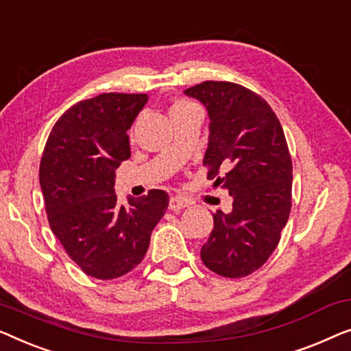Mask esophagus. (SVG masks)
<instances>
[{"label":"esophagus","mask_w":351,"mask_h":351,"mask_svg":"<svg viewBox=\"0 0 351 351\" xmlns=\"http://www.w3.org/2000/svg\"><path fill=\"white\" fill-rule=\"evenodd\" d=\"M191 205V202L187 200V199H184V197H180V195H173L170 199V210H173V211H180V210H182V208H186V206H189Z\"/></svg>","instance_id":"obj_1"}]
</instances>
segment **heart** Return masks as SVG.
I'll return each mask as SVG.
<instances>
[{
    "instance_id": "heart-1",
    "label": "heart",
    "mask_w": 351,
    "mask_h": 351,
    "mask_svg": "<svg viewBox=\"0 0 351 351\" xmlns=\"http://www.w3.org/2000/svg\"><path fill=\"white\" fill-rule=\"evenodd\" d=\"M191 106H195V105H192V103H189V101H184V100H181V101H176L173 106H171V110L170 111H176V110H184V108H191Z\"/></svg>"
}]
</instances>
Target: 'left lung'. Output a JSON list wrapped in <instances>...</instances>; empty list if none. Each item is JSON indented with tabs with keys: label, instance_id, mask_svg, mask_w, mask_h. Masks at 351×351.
<instances>
[{
	"label": "left lung",
	"instance_id": "1",
	"mask_svg": "<svg viewBox=\"0 0 351 351\" xmlns=\"http://www.w3.org/2000/svg\"><path fill=\"white\" fill-rule=\"evenodd\" d=\"M184 93L208 111L206 178L234 199L230 213L213 215L200 258L215 274L241 278L263 267L288 223L293 187L288 143L269 103L240 84L205 81Z\"/></svg>",
	"mask_w": 351,
	"mask_h": 351
}]
</instances>
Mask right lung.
I'll use <instances>...</instances> for the list:
<instances>
[{"label":"right lung","instance_id":"1","mask_svg":"<svg viewBox=\"0 0 351 351\" xmlns=\"http://www.w3.org/2000/svg\"><path fill=\"white\" fill-rule=\"evenodd\" d=\"M146 93H101L73 105L44 147L39 182L49 226L84 274L112 280L145 258L169 194L152 189L117 204L116 169L130 157L127 130Z\"/></svg>","mask_w":351,"mask_h":351}]
</instances>
